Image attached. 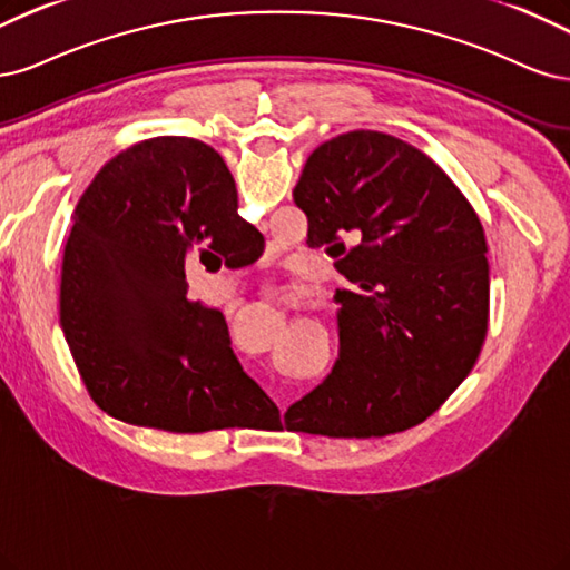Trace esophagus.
<instances>
[{
    "label": "esophagus",
    "instance_id": "34e87169",
    "mask_svg": "<svg viewBox=\"0 0 570 570\" xmlns=\"http://www.w3.org/2000/svg\"><path fill=\"white\" fill-rule=\"evenodd\" d=\"M298 296H301V293H298Z\"/></svg>",
    "mask_w": 570,
    "mask_h": 570
}]
</instances>
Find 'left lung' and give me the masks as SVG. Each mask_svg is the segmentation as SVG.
<instances>
[{
	"label": "left lung",
	"mask_w": 570,
	"mask_h": 570,
	"mask_svg": "<svg viewBox=\"0 0 570 570\" xmlns=\"http://www.w3.org/2000/svg\"><path fill=\"white\" fill-rule=\"evenodd\" d=\"M293 200L307 215V244L338 258L353 286L334 298V370L286 410V429L379 438L419 424L466 379L485 341L479 215L426 154L374 130L317 146Z\"/></svg>",
	"instance_id": "left-lung-1"
}]
</instances>
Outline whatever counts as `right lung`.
<instances>
[{"instance_id": "1", "label": "right lung", "mask_w": 570, "mask_h": 570, "mask_svg": "<svg viewBox=\"0 0 570 570\" xmlns=\"http://www.w3.org/2000/svg\"><path fill=\"white\" fill-rule=\"evenodd\" d=\"M263 234L208 144L156 137L106 163L76 208L61 267V326L91 400L168 433L279 419L238 364L225 315L187 298L185 263L250 265ZM258 255V258H261Z\"/></svg>"}]
</instances>
